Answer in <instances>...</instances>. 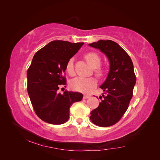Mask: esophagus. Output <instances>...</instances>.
Instances as JSON below:
<instances>
[{
    "instance_id": "esophagus-1",
    "label": "esophagus",
    "mask_w": 160,
    "mask_h": 160,
    "mask_svg": "<svg viewBox=\"0 0 160 160\" xmlns=\"http://www.w3.org/2000/svg\"><path fill=\"white\" fill-rule=\"evenodd\" d=\"M90 97V95H83V99H88V98H89Z\"/></svg>"
}]
</instances>
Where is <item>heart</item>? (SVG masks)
Here are the masks:
<instances>
[{
    "label": "heart",
    "instance_id": "1",
    "mask_svg": "<svg viewBox=\"0 0 160 160\" xmlns=\"http://www.w3.org/2000/svg\"><path fill=\"white\" fill-rule=\"evenodd\" d=\"M85 59L88 63L92 67L95 69V71L96 75L101 77L103 75V71L99 68L101 64V58L94 52H89L85 55ZM66 69L69 73L72 74L74 70L73 59H71L67 62ZM97 85V81L93 77L84 78V77H77L71 81V87L74 90L81 92H89L95 88Z\"/></svg>",
    "mask_w": 160,
    "mask_h": 160
}]
</instances>
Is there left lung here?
<instances>
[{
  "label": "left lung",
  "instance_id": "8db88e82",
  "mask_svg": "<svg viewBox=\"0 0 160 160\" xmlns=\"http://www.w3.org/2000/svg\"><path fill=\"white\" fill-rule=\"evenodd\" d=\"M89 45L104 53L109 62L108 77L100 86L103 99L91 111L90 119L99 127L111 126L122 118L132 98L136 83L133 65L128 53L113 41L99 40Z\"/></svg>",
  "mask_w": 160,
  "mask_h": 160
}]
</instances>
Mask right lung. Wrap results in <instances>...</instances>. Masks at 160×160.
Returning a JSON list of instances; mask_svg holds the SVG:
<instances>
[{
  "label": "right lung",
  "instance_id": "obj_1",
  "mask_svg": "<svg viewBox=\"0 0 160 160\" xmlns=\"http://www.w3.org/2000/svg\"><path fill=\"white\" fill-rule=\"evenodd\" d=\"M84 42L71 43L53 41L34 55L27 71V91L36 114L44 122L54 125L65 123L69 118L72 104L83 99L78 92H58L66 85L62 74L67 62L83 46Z\"/></svg>",
  "mask_w": 160,
  "mask_h": 160
}]
</instances>
